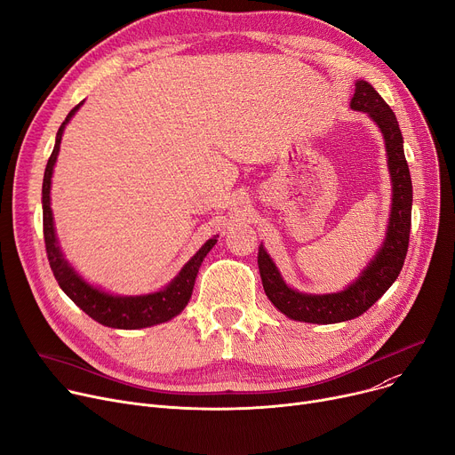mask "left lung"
Instances as JSON below:
<instances>
[{
  "label": "left lung",
  "instance_id": "obj_1",
  "mask_svg": "<svg viewBox=\"0 0 455 455\" xmlns=\"http://www.w3.org/2000/svg\"><path fill=\"white\" fill-rule=\"evenodd\" d=\"M350 108L357 112H367L386 140L387 165L393 182L391 218L386 240L384 245L378 249L376 256L371 259V264L348 288L326 295H309L291 290L280 276L266 249L259 247L258 267L266 295L275 304V307H278L283 315H288L293 321L333 324L360 317L391 288L402 271L405 254H408L413 186L410 165L405 162L403 155V138L396 122V116L367 81L355 83Z\"/></svg>",
  "mask_w": 455,
  "mask_h": 455
}]
</instances>
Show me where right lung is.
Returning <instances> with one entry per match:
<instances>
[{
    "label": "right lung",
    "mask_w": 455,
    "mask_h": 455,
    "mask_svg": "<svg viewBox=\"0 0 455 455\" xmlns=\"http://www.w3.org/2000/svg\"><path fill=\"white\" fill-rule=\"evenodd\" d=\"M83 103H79L76 108L66 116L62 122L53 153L47 160L45 172H44V184H42V212H44V242H45V252L47 259H50L52 271L60 285V290L74 300L86 315H90L93 321L101 323L108 328H122V330H138V328H148L160 323L170 321L177 317L182 309L186 307L191 291H194L196 276L199 273V267L203 264L204 256L210 252V249L218 243L215 237L208 240L197 254L191 258L188 264L180 269V273L165 285L164 290L149 295H136V297H124V295H110L98 288H93L88 282H84L76 271L68 264L64 258L59 240L55 234L53 225V212L50 203V191H52V175L53 167L59 156L60 149V140L64 134V127L69 122L74 114L79 110Z\"/></svg>",
    "instance_id": "add662e5"
}]
</instances>
